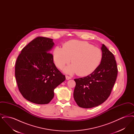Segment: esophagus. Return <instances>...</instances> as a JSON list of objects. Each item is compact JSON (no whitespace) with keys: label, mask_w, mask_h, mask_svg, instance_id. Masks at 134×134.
Here are the masks:
<instances>
[{"label":"esophagus","mask_w":134,"mask_h":134,"mask_svg":"<svg viewBox=\"0 0 134 134\" xmlns=\"http://www.w3.org/2000/svg\"><path fill=\"white\" fill-rule=\"evenodd\" d=\"M66 80H69L70 79H71V77L66 75Z\"/></svg>","instance_id":"obj_1"}]
</instances>
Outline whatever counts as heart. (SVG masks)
<instances>
[{
  "label": "heart",
  "mask_w": 134,
  "mask_h": 134,
  "mask_svg": "<svg viewBox=\"0 0 134 134\" xmlns=\"http://www.w3.org/2000/svg\"><path fill=\"white\" fill-rule=\"evenodd\" d=\"M53 60L56 66L62 69L65 73L84 76L92 74L102 61V50L89 43L79 40H71L65 43L64 47L57 46L53 50Z\"/></svg>",
  "instance_id": "1"
}]
</instances>
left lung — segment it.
I'll list each match as a JSON object with an SVG mask.
<instances>
[{
  "mask_svg": "<svg viewBox=\"0 0 134 134\" xmlns=\"http://www.w3.org/2000/svg\"><path fill=\"white\" fill-rule=\"evenodd\" d=\"M101 50L103 58L97 69L87 76L74 79L73 96L79 107L92 108L102 104L108 98L115 84L118 74L115 57L104 44Z\"/></svg>",
  "mask_w": 134,
  "mask_h": 134,
  "instance_id": "8db88e82",
  "label": "left lung"
}]
</instances>
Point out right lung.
I'll list each match as a JSON object with an SVG mask.
<instances>
[{"instance_id": "obj_1", "label": "right lung", "mask_w": 134, "mask_h": 134, "mask_svg": "<svg viewBox=\"0 0 134 134\" xmlns=\"http://www.w3.org/2000/svg\"><path fill=\"white\" fill-rule=\"evenodd\" d=\"M54 46L53 39L38 37L25 46L17 58L15 76L18 88L30 102L49 103L54 97V89L66 79L49 53Z\"/></svg>"}]
</instances>
